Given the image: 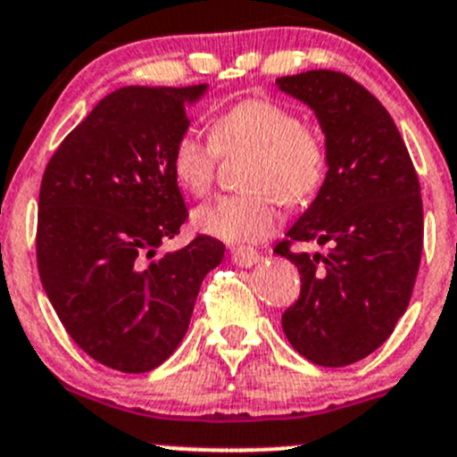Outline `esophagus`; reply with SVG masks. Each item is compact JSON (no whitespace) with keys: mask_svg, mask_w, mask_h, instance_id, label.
I'll return each instance as SVG.
<instances>
[{"mask_svg":"<svg viewBox=\"0 0 457 457\" xmlns=\"http://www.w3.org/2000/svg\"><path fill=\"white\" fill-rule=\"evenodd\" d=\"M232 261L241 268H252L254 263H259L261 254L254 250V247H247V245H237L232 247Z\"/></svg>","mask_w":457,"mask_h":457,"instance_id":"obj_1","label":"esophagus"}]
</instances>
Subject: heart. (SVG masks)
<instances>
[{"mask_svg":"<svg viewBox=\"0 0 457 457\" xmlns=\"http://www.w3.org/2000/svg\"><path fill=\"white\" fill-rule=\"evenodd\" d=\"M232 149H254L247 170L254 192L223 194L194 214V225L220 241H263L277 228L281 198L290 205L305 203L326 179L328 149L319 131L283 102L245 97L216 113L212 138L196 129L180 131L170 154L174 180L192 196H203L214 183L219 154Z\"/></svg>","mask_w":457,"mask_h":457,"instance_id":"heart-1","label":"heart"}]
</instances>
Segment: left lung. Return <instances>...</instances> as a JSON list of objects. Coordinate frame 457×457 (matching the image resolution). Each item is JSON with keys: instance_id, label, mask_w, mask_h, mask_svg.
<instances>
[{"instance_id": "1", "label": "left lung", "mask_w": 457, "mask_h": 457, "mask_svg": "<svg viewBox=\"0 0 457 457\" xmlns=\"http://www.w3.org/2000/svg\"><path fill=\"white\" fill-rule=\"evenodd\" d=\"M277 84L314 111L328 149L317 198L274 247L301 274L281 326L299 355L339 369L378 351L409 308L424 241L420 180L388 111L351 75L319 69ZM296 240L328 252L292 253Z\"/></svg>"}]
</instances>
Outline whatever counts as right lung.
<instances>
[{
  "label": "right lung",
  "instance_id": "1",
  "mask_svg": "<svg viewBox=\"0 0 457 457\" xmlns=\"http://www.w3.org/2000/svg\"><path fill=\"white\" fill-rule=\"evenodd\" d=\"M194 87H122L62 140L39 187L37 270L71 339L120 373L161 366L185 337L225 245L198 234L165 256L187 207L170 167Z\"/></svg>",
  "mask_w": 457,
  "mask_h": 457
}]
</instances>
